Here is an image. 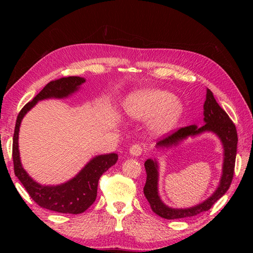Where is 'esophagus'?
Wrapping results in <instances>:
<instances>
[{
  "label": "esophagus",
  "mask_w": 253,
  "mask_h": 253,
  "mask_svg": "<svg viewBox=\"0 0 253 253\" xmlns=\"http://www.w3.org/2000/svg\"><path fill=\"white\" fill-rule=\"evenodd\" d=\"M142 147L140 144H133L131 148H129V153H131V155L133 156H140L142 154Z\"/></svg>",
  "instance_id": "1"
}]
</instances>
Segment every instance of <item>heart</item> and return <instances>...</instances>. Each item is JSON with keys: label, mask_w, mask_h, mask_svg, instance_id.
I'll return each instance as SVG.
<instances>
[{"label": "heart", "mask_w": 253, "mask_h": 253, "mask_svg": "<svg viewBox=\"0 0 253 253\" xmlns=\"http://www.w3.org/2000/svg\"><path fill=\"white\" fill-rule=\"evenodd\" d=\"M129 118L145 121L152 117L150 129L155 135H165L177 125L183 108L169 91L162 89H141L129 94L124 103Z\"/></svg>", "instance_id": "1"}]
</instances>
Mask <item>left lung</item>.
I'll return each mask as SVG.
<instances>
[{
    "mask_svg": "<svg viewBox=\"0 0 253 253\" xmlns=\"http://www.w3.org/2000/svg\"><path fill=\"white\" fill-rule=\"evenodd\" d=\"M204 116L205 125L203 126L197 127L196 126H189L181 127L158 141L156 148H170L173 145H177L180 141L187 139L190 136H196L205 132H212L217 135L224 148L223 173H221L219 185L213 194L201 204L185 209L171 208L163 203L158 194V164L155 159H148L144 163L145 171H147V181H145L143 188V193L150 203L153 212L160 217L167 219L183 218L208 211L227 192L231 185L237 148L236 127L227 113L216 102L213 93L209 88H207L206 101L204 103Z\"/></svg>",
    "mask_w": 253,
    "mask_h": 253,
    "instance_id": "left-lung-1",
    "label": "left lung"
}]
</instances>
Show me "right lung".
Wrapping results in <instances>:
<instances>
[{
    "label": "right lung",
    "instance_id": "right-lung-1",
    "mask_svg": "<svg viewBox=\"0 0 253 253\" xmlns=\"http://www.w3.org/2000/svg\"><path fill=\"white\" fill-rule=\"evenodd\" d=\"M84 82L85 79L75 76L50 81L32 101L25 104L24 108L21 110L14 127L12 141L14 174L24 186L29 196L38 205L42 208L59 213L79 214L88 209L96 201L99 178L117 163L118 155L116 153L98 155L90 159L85 167L71 180L58 186H43L30 177L22 167L19 152L20 126L23 117L34 108L38 101L49 98H67L76 93Z\"/></svg>",
    "mask_w": 253,
    "mask_h": 253
}]
</instances>
